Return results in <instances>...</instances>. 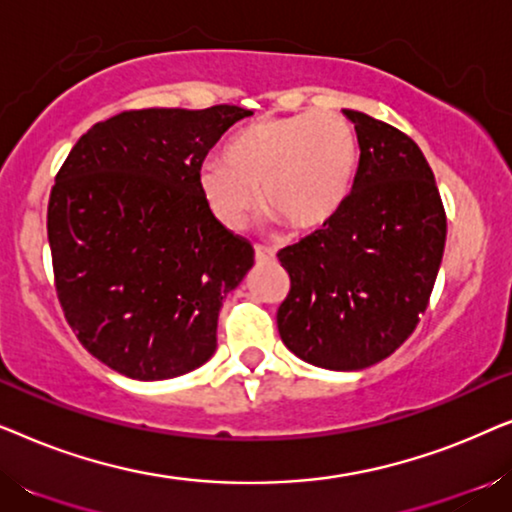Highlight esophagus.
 Instances as JSON below:
<instances>
[{
    "label": "esophagus",
    "mask_w": 512,
    "mask_h": 512,
    "mask_svg": "<svg viewBox=\"0 0 512 512\" xmlns=\"http://www.w3.org/2000/svg\"><path fill=\"white\" fill-rule=\"evenodd\" d=\"M254 251H256V263H272V261H275V251L268 249V247H261V244H256Z\"/></svg>",
    "instance_id": "obj_1"
}]
</instances>
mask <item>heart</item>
<instances>
[{
  "label": "heart",
  "instance_id": "1",
  "mask_svg": "<svg viewBox=\"0 0 512 512\" xmlns=\"http://www.w3.org/2000/svg\"><path fill=\"white\" fill-rule=\"evenodd\" d=\"M359 144L347 118L331 111L261 118L228 139L221 163L202 165L198 191L209 214L240 230L258 205L293 230L324 226L354 184Z\"/></svg>",
  "mask_w": 512,
  "mask_h": 512
}]
</instances>
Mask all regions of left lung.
I'll return each instance as SVG.
<instances>
[{"mask_svg":"<svg viewBox=\"0 0 512 512\" xmlns=\"http://www.w3.org/2000/svg\"><path fill=\"white\" fill-rule=\"evenodd\" d=\"M359 139L352 193L277 258L291 277L282 342L328 370H363L415 331L443 261L447 219L424 153L389 123L342 109Z\"/></svg>","mask_w":512,"mask_h":512,"instance_id":"obj_1","label":"left lung"}]
</instances>
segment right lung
I'll return each mask as SVG.
<instances>
[{
    "mask_svg": "<svg viewBox=\"0 0 512 512\" xmlns=\"http://www.w3.org/2000/svg\"><path fill=\"white\" fill-rule=\"evenodd\" d=\"M249 109H139L95 123L48 200L55 291L76 338L132 380L191 373L216 352L254 247L209 214L198 174Z\"/></svg>",
    "mask_w": 512,
    "mask_h": 512,
    "instance_id": "obj_1",
    "label": "right lung"
}]
</instances>
